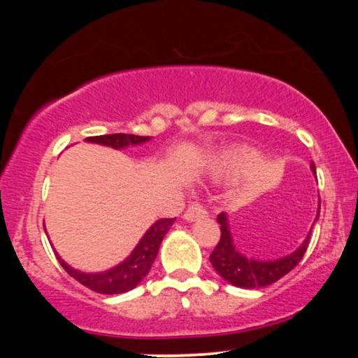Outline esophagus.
Segmentation results:
<instances>
[{"mask_svg":"<svg viewBox=\"0 0 358 358\" xmlns=\"http://www.w3.org/2000/svg\"><path fill=\"white\" fill-rule=\"evenodd\" d=\"M207 217V210L200 207L199 203H193L188 207V210L183 213V219L187 222H195L199 219H205Z\"/></svg>","mask_w":358,"mask_h":358,"instance_id":"esophagus-1","label":"esophagus"}]
</instances>
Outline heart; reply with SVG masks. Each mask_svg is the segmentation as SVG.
I'll list each match as a JSON object with an SVG mask.
<instances>
[{"label": "heart", "instance_id": "heart-1", "mask_svg": "<svg viewBox=\"0 0 358 358\" xmlns=\"http://www.w3.org/2000/svg\"><path fill=\"white\" fill-rule=\"evenodd\" d=\"M259 163H261V155L257 151L244 148V150H236L213 158L208 165V173L213 178H224V176L242 173Z\"/></svg>", "mask_w": 358, "mask_h": 358}]
</instances>
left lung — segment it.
Masks as SVG:
<instances>
[{"mask_svg": "<svg viewBox=\"0 0 358 358\" xmlns=\"http://www.w3.org/2000/svg\"><path fill=\"white\" fill-rule=\"evenodd\" d=\"M311 171L316 176L315 163L311 162ZM320 217V208L316 212V219ZM217 222L220 224V241L217 248L213 249L210 254V262L215 268L217 273L227 282L237 287H248V289H254V287H264L276 282L278 279L286 276L291 269L298 266L308 249V242H310L311 231L308 232L306 239L301 242V245L291 254L285 257L273 259V261H259V259L245 257L237 250L236 244H234L231 224H229L227 213L222 212L217 217Z\"/></svg>", "mask_w": 358, "mask_h": 358, "instance_id": "left-lung-1", "label": "left lung"}]
</instances>
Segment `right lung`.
Returning a JSON list of instances; mask_svg holds the SVG:
<instances>
[{"label": "right lung", "mask_w": 358, "mask_h": 358, "mask_svg": "<svg viewBox=\"0 0 358 358\" xmlns=\"http://www.w3.org/2000/svg\"><path fill=\"white\" fill-rule=\"evenodd\" d=\"M150 136H136V134H104V136H90L85 138L87 143L94 145L114 148V150H126L129 146L145 145L150 141ZM176 219V217H175ZM175 219H159L145 232V236L139 239L136 248L131 250V254L124 261L114 266L108 271H101V273H84L72 268L71 264L62 259L55 250V256L59 259L62 268L67 271L73 279L84 285L89 289L96 291L101 294H121L126 291L136 287L139 282L145 279L150 273L151 266H153L156 256H158L159 244H162L163 237L170 231L173 225Z\"/></svg>", "instance_id": "add662e5"}]
</instances>
